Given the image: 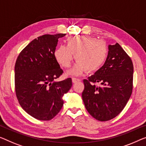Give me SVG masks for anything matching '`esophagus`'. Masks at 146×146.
Here are the masks:
<instances>
[{"label":"esophagus","instance_id":"obj_1","mask_svg":"<svg viewBox=\"0 0 146 146\" xmlns=\"http://www.w3.org/2000/svg\"><path fill=\"white\" fill-rule=\"evenodd\" d=\"M80 79H77V78H72V82H73V83H76V82H79L80 81Z\"/></svg>","mask_w":146,"mask_h":146}]
</instances>
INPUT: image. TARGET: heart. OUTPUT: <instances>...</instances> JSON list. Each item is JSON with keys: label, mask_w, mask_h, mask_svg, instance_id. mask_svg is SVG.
Instances as JSON below:
<instances>
[{"label": "heart", "mask_w": 146, "mask_h": 146, "mask_svg": "<svg viewBox=\"0 0 146 146\" xmlns=\"http://www.w3.org/2000/svg\"><path fill=\"white\" fill-rule=\"evenodd\" d=\"M108 49L106 42L88 35L73 36L67 39V46L61 45L54 51V58L64 68H69L75 55L77 62L68 71L69 75L79 76L86 70L94 72L106 62Z\"/></svg>", "instance_id": "b5f03b06"}]
</instances>
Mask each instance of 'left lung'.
<instances>
[{
	"label": "left lung",
	"instance_id": "obj_1",
	"mask_svg": "<svg viewBox=\"0 0 146 146\" xmlns=\"http://www.w3.org/2000/svg\"><path fill=\"white\" fill-rule=\"evenodd\" d=\"M104 66L84 79L82 100L86 110L97 120L106 121L122 111L132 92L134 67L130 58L119 44L108 46ZM100 83L102 87L95 86Z\"/></svg>",
	"mask_w": 146,
	"mask_h": 146
}]
</instances>
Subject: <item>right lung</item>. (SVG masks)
<instances>
[{
	"instance_id": "add662e5",
	"label": "right lung",
	"mask_w": 146,
	"mask_h": 146,
	"mask_svg": "<svg viewBox=\"0 0 146 146\" xmlns=\"http://www.w3.org/2000/svg\"><path fill=\"white\" fill-rule=\"evenodd\" d=\"M64 33L44 35L34 39L19 54L15 65V88L23 110L33 117L49 121L64 105L63 96L72 86V80L55 79L63 70L54 54L58 38Z\"/></svg>"
}]
</instances>
